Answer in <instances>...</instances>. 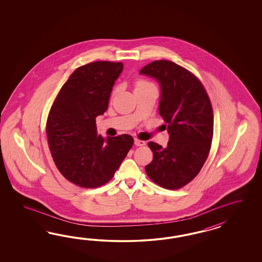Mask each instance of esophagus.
<instances>
[{
	"label": "esophagus",
	"mask_w": 262,
	"mask_h": 262,
	"mask_svg": "<svg viewBox=\"0 0 262 262\" xmlns=\"http://www.w3.org/2000/svg\"><path fill=\"white\" fill-rule=\"evenodd\" d=\"M135 146H144V145H146V142L142 140H139V139H135Z\"/></svg>",
	"instance_id": "obj_1"
}]
</instances>
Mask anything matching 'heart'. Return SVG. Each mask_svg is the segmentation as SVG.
Listing matches in <instances>:
<instances>
[{
	"label": "heart",
	"mask_w": 262,
	"mask_h": 262,
	"mask_svg": "<svg viewBox=\"0 0 262 262\" xmlns=\"http://www.w3.org/2000/svg\"><path fill=\"white\" fill-rule=\"evenodd\" d=\"M148 85H151L149 82H147V81H145V80H139V81H137V83H136V88H146V86H148ZM116 90H114V92H115Z\"/></svg>",
	"instance_id": "1"
}]
</instances>
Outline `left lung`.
<instances>
[{"instance_id": "obj_1", "label": "left lung", "mask_w": 262, "mask_h": 262, "mask_svg": "<svg viewBox=\"0 0 262 262\" xmlns=\"http://www.w3.org/2000/svg\"><path fill=\"white\" fill-rule=\"evenodd\" d=\"M139 74L159 83V115L169 134L166 148L148 143L154 159L145 171L154 183L179 189L199 174L208 157L213 136L211 103L201 81L174 62L156 60Z\"/></svg>"}]
</instances>
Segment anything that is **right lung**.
<instances>
[{"mask_svg": "<svg viewBox=\"0 0 262 262\" xmlns=\"http://www.w3.org/2000/svg\"><path fill=\"white\" fill-rule=\"evenodd\" d=\"M124 65L96 61L79 67L62 85L47 121L48 143L57 169L69 182L95 188L110 182L130 150L128 135H97L96 117L108 107Z\"/></svg>", "mask_w": 262, "mask_h": 262, "instance_id": "1", "label": "right lung"}]
</instances>
